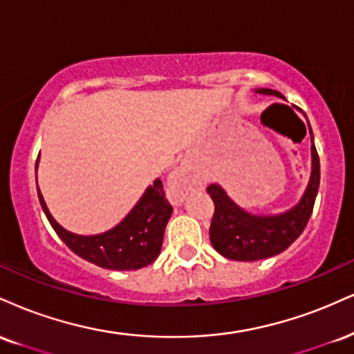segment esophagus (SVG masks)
Returning a JSON list of instances; mask_svg holds the SVG:
<instances>
[{
	"mask_svg": "<svg viewBox=\"0 0 354 354\" xmlns=\"http://www.w3.org/2000/svg\"><path fill=\"white\" fill-rule=\"evenodd\" d=\"M194 181L193 178L186 173V169L178 168L169 174L168 178V194L169 198L174 201H183L186 198V194L193 189Z\"/></svg>",
	"mask_w": 354,
	"mask_h": 354,
	"instance_id": "obj_1",
	"label": "esophagus"
}]
</instances>
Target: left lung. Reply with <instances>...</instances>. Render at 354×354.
<instances>
[{"mask_svg":"<svg viewBox=\"0 0 354 354\" xmlns=\"http://www.w3.org/2000/svg\"><path fill=\"white\" fill-rule=\"evenodd\" d=\"M255 92L285 99L282 93L272 88H257ZM310 133H312V129H310ZM318 186H320V158H318L315 143H312V176H310L308 186L299 204L282 214H249L247 211L241 209L219 185L216 183L209 185L206 191L214 203V214H212L209 227L212 247L225 259L242 262L261 261V259L283 252L304 232L312 216Z\"/></svg>","mask_w":354,"mask_h":354,"instance_id":"1","label":"left lung"}]
</instances>
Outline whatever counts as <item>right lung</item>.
Here are the masks:
<instances>
[{"label":"right lung","instance_id":"right-lung-1","mask_svg":"<svg viewBox=\"0 0 354 354\" xmlns=\"http://www.w3.org/2000/svg\"><path fill=\"white\" fill-rule=\"evenodd\" d=\"M37 196L46 218L64 244L79 257L109 270H138L155 261L160 255L165 227L173 212V206L165 198L163 183L156 180L120 224L97 236H79L55 223L39 189Z\"/></svg>","mask_w":354,"mask_h":354}]
</instances>
